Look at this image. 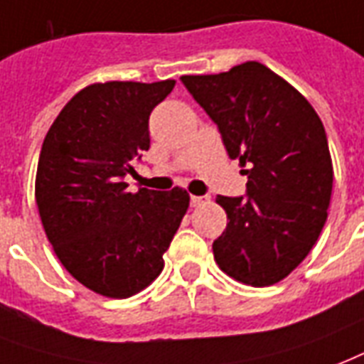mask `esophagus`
<instances>
[{"label":"esophagus","instance_id":"1","mask_svg":"<svg viewBox=\"0 0 364 364\" xmlns=\"http://www.w3.org/2000/svg\"><path fill=\"white\" fill-rule=\"evenodd\" d=\"M208 200H210L208 196H191V206L198 208L202 206V204H206Z\"/></svg>","mask_w":364,"mask_h":364}]
</instances>
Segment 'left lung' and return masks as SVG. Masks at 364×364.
I'll return each instance as SVG.
<instances>
[{
  "label": "left lung",
  "mask_w": 364,
  "mask_h": 364,
  "mask_svg": "<svg viewBox=\"0 0 364 364\" xmlns=\"http://www.w3.org/2000/svg\"><path fill=\"white\" fill-rule=\"evenodd\" d=\"M218 126L227 154L246 166V196H221L227 229L213 240L219 269L250 287L292 273L317 242L332 194L324 126L298 90L256 60L181 76Z\"/></svg>",
  "instance_id": "left-lung-1"
}]
</instances>
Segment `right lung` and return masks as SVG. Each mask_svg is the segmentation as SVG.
<instances>
[{"mask_svg":"<svg viewBox=\"0 0 364 364\" xmlns=\"http://www.w3.org/2000/svg\"><path fill=\"white\" fill-rule=\"evenodd\" d=\"M176 80L93 83L72 97L41 145L36 204L68 273L107 298H129L164 269L188 193L139 188L124 177L149 151L152 108Z\"/></svg>","mask_w":364,"mask_h":364,"instance_id":"1","label":"right lung"}]
</instances>
